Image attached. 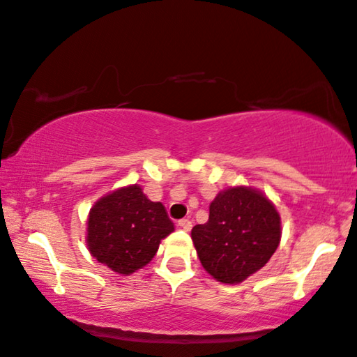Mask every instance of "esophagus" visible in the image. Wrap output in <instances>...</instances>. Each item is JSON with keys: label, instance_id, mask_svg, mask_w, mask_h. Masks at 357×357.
Returning <instances> with one entry per match:
<instances>
[{"label": "esophagus", "instance_id": "obj_1", "mask_svg": "<svg viewBox=\"0 0 357 357\" xmlns=\"http://www.w3.org/2000/svg\"><path fill=\"white\" fill-rule=\"evenodd\" d=\"M178 226L181 227V229H184L185 232H189L190 227H192V221H190V220H181L178 222Z\"/></svg>", "mask_w": 357, "mask_h": 357}]
</instances>
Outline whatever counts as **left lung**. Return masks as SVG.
Listing matches in <instances>:
<instances>
[{
	"label": "left lung",
	"instance_id": "left-lung-1",
	"mask_svg": "<svg viewBox=\"0 0 357 357\" xmlns=\"http://www.w3.org/2000/svg\"><path fill=\"white\" fill-rule=\"evenodd\" d=\"M204 269L221 284H241L269 261L282 237L280 215L261 190L236 185L210 204L205 225L190 232Z\"/></svg>",
	"mask_w": 357,
	"mask_h": 357
}]
</instances>
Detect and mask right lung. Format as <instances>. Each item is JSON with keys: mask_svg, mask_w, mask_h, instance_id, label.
<instances>
[{"mask_svg": "<svg viewBox=\"0 0 357 357\" xmlns=\"http://www.w3.org/2000/svg\"><path fill=\"white\" fill-rule=\"evenodd\" d=\"M86 226L91 257L121 275L151 263L162 238L174 231L165 206L149 200L139 184L100 197L89 210Z\"/></svg>", "mask_w": 357, "mask_h": 357, "instance_id": "1", "label": "right lung"}]
</instances>
